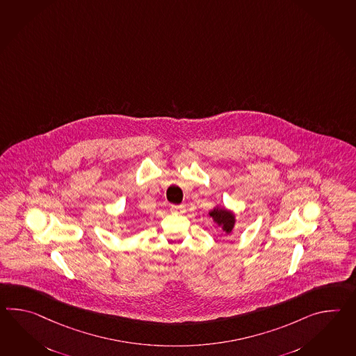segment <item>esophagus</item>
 <instances>
[{
  "label": "esophagus",
  "instance_id": "34e87169",
  "mask_svg": "<svg viewBox=\"0 0 356 356\" xmlns=\"http://www.w3.org/2000/svg\"><path fill=\"white\" fill-rule=\"evenodd\" d=\"M171 211L175 214H182L185 213V207L184 206H171Z\"/></svg>",
  "mask_w": 356,
  "mask_h": 356
}]
</instances>
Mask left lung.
<instances>
[{
  "mask_svg": "<svg viewBox=\"0 0 356 356\" xmlns=\"http://www.w3.org/2000/svg\"><path fill=\"white\" fill-rule=\"evenodd\" d=\"M208 214H209V217H212L214 223L218 227H221V235L227 236L232 232V229L235 227V223H236V216L231 209H227L226 207L216 206L213 209H211L208 212Z\"/></svg>",
  "mask_w": 356,
  "mask_h": 356,
  "instance_id": "1",
  "label": "left lung"
}]
</instances>
